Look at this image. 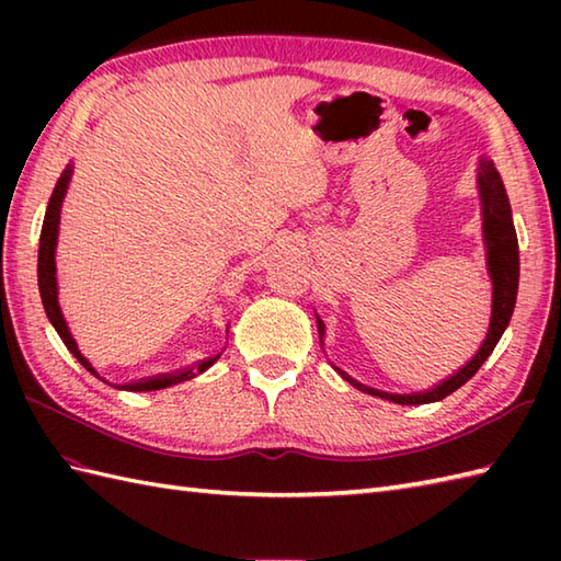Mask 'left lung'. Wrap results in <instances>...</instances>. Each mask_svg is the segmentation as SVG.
Wrapping results in <instances>:
<instances>
[{
  "label": "left lung",
  "instance_id": "obj_1",
  "mask_svg": "<svg viewBox=\"0 0 561 561\" xmlns=\"http://www.w3.org/2000/svg\"><path fill=\"white\" fill-rule=\"evenodd\" d=\"M478 185H480V199H482V231H484V245H486V267H490V277H492V320H490V330H486V337L482 342V347L478 354L465 364L460 371L448 376L446 380H440L438 386L424 392H412V396H398V392H386V390H376L368 388L359 380H354L347 371L335 366V371L352 383L354 388H359L362 392H368V396L383 398L398 404H426V402H438L444 400L450 392H456L460 386L468 383V380L480 371V366L486 362L496 347V342L502 340L504 330L508 325L511 316H514L516 308V296H518V274H520V262H518V236L514 229V219H511V205H508V195L502 183V175L494 169V163L490 159H480V169H478ZM318 320V335L320 342H323L325 335V323Z\"/></svg>",
  "mask_w": 561,
  "mask_h": 561
}]
</instances>
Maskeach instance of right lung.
Wrapping results in <instances>:
<instances>
[{
  "label": "right lung",
  "instance_id": "obj_1",
  "mask_svg": "<svg viewBox=\"0 0 561 561\" xmlns=\"http://www.w3.org/2000/svg\"><path fill=\"white\" fill-rule=\"evenodd\" d=\"M69 178H71V165H67L65 173L59 175V181L53 190V197L47 202V211H45V219H43V231H41V248H38V289H41V299H43V308L47 318H50L53 328L57 330V335L62 337L65 347L77 356V362L91 371L93 376L96 374V368L89 364L87 356H83L77 347L75 337H71V332L67 328V320L59 311V304H57V277H55V248H57V231H59V209H62V199L67 195V185H69ZM219 359L217 356H211V359L199 362L197 366H187L181 368V371H173V374H161V376H151V378H141V380H133V383H125V390H133V392H145V390H161V388H169L175 383H183V380L195 378L197 374L207 371V368Z\"/></svg>",
  "mask_w": 561,
  "mask_h": 561
}]
</instances>
